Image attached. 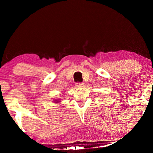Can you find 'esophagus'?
I'll return each instance as SVG.
<instances>
[{
  "mask_svg": "<svg viewBox=\"0 0 153 153\" xmlns=\"http://www.w3.org/2000/svg\"><path fill=\"white\" fill-rule=\"evenodd\" d=\"M76 86H77V87H82L83 86H84V83L77 82V83H76Z\"/></svg>",
  "mask_w": 153,
  "mask_h": 153,
  "instance_id": "obj_1",
  "label": "esophagus"
}]
</instances>
